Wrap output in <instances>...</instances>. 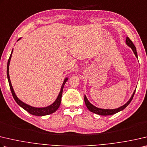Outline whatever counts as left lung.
Listing matches in <instances>:
<instances>
[{
  "mask_svg": "<svg viewBox=\"0 0 147 147\" xmlns=\"http://www.w3.org/2000/svg\"><path fill=\"white\" fill-rule=\"evenodd\" d=\"M126 44L129 47H130L131 49H132L133 52H134V55L136 57L138 58V55H137V51H136V48L134 44H133V42L130 40V39L129 38V37L127 36V38H126ZM136 89L134 90V92H133V94L132 95L131 98H130V100L127 101V102L123 105L121 107H120L119 108H117L115 109H100V108H98L96 107H95L92 105V104L90 103L89 100L86 97V96H84V101H85V105H86L87 109H89V110L92 112V113H94L95 114H97L98 115H101V116H109V115H113V114H116L117 113H118V112L121 111L122 110H123L124 109H125L129 105V104L130 103V101H132L133 97H134V95L135 94V92H136Z\"/></svg>",
  "mask_w": 147,
  "mask_h": 147,
  "instance_id": "8db88e82",
  "label": "left lung"
}]
</instances>
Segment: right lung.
I'll use <instances>...</instances> for the list:
<instances>
[{"label": "right lung", "instance_id": "right-lung-1", "mask_svg": "<svg viewBox=\"0 0 147 147\" xmlns=\"http://www.w3.org/2000/svg\"><path fill=\"white\" fill-rule=\"evenodd\" d=\"M21 38H18V41ZM12 53H13V50L11 51V55L8 59V62H7V80H8V82H9V87L11 89V91L13 97L14 98V100H15L16 102L17 103V104L19 106H20L21 107L23 108L24 110H26L27 112H28L29 113H30L32 115L34 116H46V115H49V114H52L53 113H55L57 111V109L59 108V107L61 103V100H62V92H63V87H64V85L66 83V82L67 81L68 78H65L64 80V81L63 82V84L62 85V87H61L60 91L59 92V94H58V97L56 100L55 101V102L52 103L51 105H50L49 106L46 107H41V108H37V107H32L28 105L25 103H24L23 101H21L20 100L18 99L17 98V95L15 94L14 90H13V88L12 87L11 83L10 80V78H9V63H10V60H11V55H12Z\"/></svg>", "mask_w": 147, "mask_h": 147}]
</instances>
